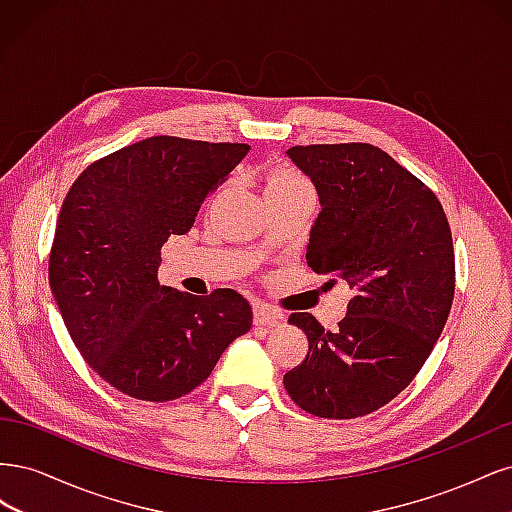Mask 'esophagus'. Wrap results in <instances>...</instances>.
<instances>
[{
    "label": "esophagus",
    "instance_id": "1",
    "mask_svg": "<svg viewBox=\"0 0 512 512\" xmlns=\"http://www.w3.org/2000/svg\"><path fill=\"white\" fill-rule=\"evenodd\" d=\"M282 320V314H277L275 309L267 307V305H254V322L258 324V327H265V329H271V327H277Z\"/></svg>",
    "mask_w": 512,
    "mask_h": 512
}]
</instances>
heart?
<instances>
[{
	"mask_svg": "<svg viewBox=\"0 0 512 512\" xmlns=\"http://www.w3.org/2000/svg\"><path fill=\"white\" fill-rule=\"evenodd\" d=\"M297 188H309V185L299 175L290 173V170H280V173H273L267 179L265 192H286V190H297Z\"/></svg>",
	"mask_w": 512,
	"mask_h": 512,
	"instance_id": "1",
	"label": "heart"
}]
</instances>
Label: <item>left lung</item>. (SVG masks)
I'll list each match as a JSON object with an SVG mask.
<instances>
[{"mask_svg": "<svg viewBox=\"0 0 512 512\" xmlns=\"http://www.w3.org/2000/svg\"><path fill=\"white\" fill-rule=\"evenodd\" d=\"M286 156L320 200L307 265L344 280L352 299L335 333L312 314H290L309 352L284 386L314 416H365L406 389L444 329L455 294L451 226L436 194L374 145H299Z\"/></svg>", "mask_w": 512, "mask_h": 512, "instance_id": "left-lung-1", "label": "left lung"}]
</instances>
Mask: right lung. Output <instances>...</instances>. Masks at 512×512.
Returning <instances> with one entry per match:
<instances>
[{"instance_id":"add662e5","label":"right lung","mask_w":512,"mask_h":512,"mask_svg":"<svg viewBox=\"0 0 512 512\" xmlns=\"http://www.w3.org/2000/svg\"><path fill=\"white\" fill-rule=\"evenodd\" d=\"M250 145L151 136L91 166L61 205L49 284L74 346L117 391L173 401L203 384L252 329L239 292L162 286L160 250L185 235Z\"/></svg>"}]
</instances>
